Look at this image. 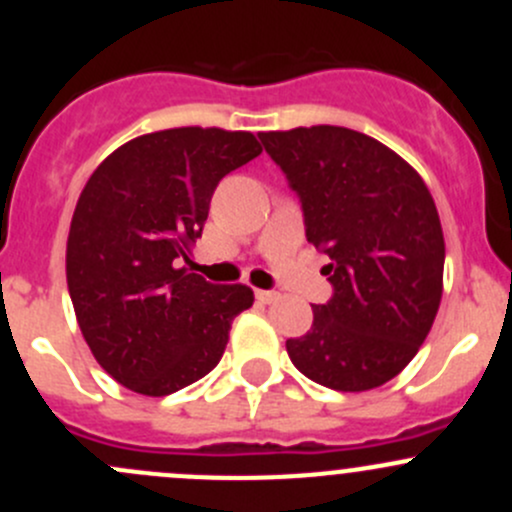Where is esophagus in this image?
I'll return each instance as SVG.
<instances>
[{
    "instance_id": "esophagus-1",
    "label": "esophagus",
    "mask_w": 512,
    "mask_h": 512,
    "mask_svg": "<svg viewBox=\"0 0 512 512\" xmlns=\"http://www.w3.org/2000/svg\"><path fill=\"white\" fill-rule=\"evenodd\" d=\"M255 297L260 304H272L277 297H280V294L270 292V289H255Z\"/></svg>"
}]
</instances>
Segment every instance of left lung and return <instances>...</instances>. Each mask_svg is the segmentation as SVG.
I'll use <instances>...</instances> for the list:
<instances>
[{
	"mask_svg": "<svg viewBox=\"0 0 512 512\" xmlns=\"http://www.w3.org/2000/svg\"><path fill=\"white\" fill-rule=\"evenodd\" d=\"M260 141L297 193L334 287L312 307V329L287 339L289 359L327 389H376L414 359L441 304L436 203L404 158L352 128L270 131Z\"/></svg>",
	"mask_w": 512,
	"mask_h": 512,
	"instance_id": "left-lung-1",
	"label": "left lung"
}]
</instances>
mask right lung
Wrapping results in <instances>:
<instances>
[{
    "label": "right lung",
    "instance_id": "add662e5",
    "mask_svg": "<svg viewBox=\"0 0 512 512\" xmlns=\"http://www.w3.org/2000/svg\"><path fill=\"white\" fill-rule=\"evenodd\" d=\"M262 153L247 131L168 128L103 160L71 218L66 282L81 334L121 386L168 396L203 379L255 294L180 267L227 173Z\"/></svg>",
    "mask_w": 512,
    "mask_h": 512
}]
</instances>
